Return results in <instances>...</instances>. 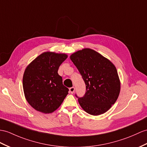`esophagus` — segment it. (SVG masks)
Listing matches in <instances>:
<instances>
[{
    "label": "esophagus",
    "mask_w": 147,
    "mask_h": 147,
    "mask_svg": "<svg viewBox=\"0 0 147 147\" xmlns=\"http://www.w3.org/2000/svg\"><path fill=\"white\" fill-rule=\"evenodd\" d=\"M69 90H70V92L71 93V94H74V91H75V87H70V88H69Z\"/></svg>",
    "instance_id": "esophagus-1"
}]
</instances>
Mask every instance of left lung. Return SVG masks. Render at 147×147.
Here are the masks:
<instances>
[{
	"instance_id": "1",
	"label": "left lung",
	"mask_w": 147,
	"mask_h": 147,
	"mask_svg": "<svg viewBox=\"0 0 147 147\" xmlns=\"http://www.w3.org/2000/svg\"><path fill=\"white\" fill-rule=\"evenodd\" d=\"M70 59L86 85L83 96L76 94L80 105L92 115L104 113L115 103L120 94V83L115 65L90 49L75 52Z\"/></svg>"
}]
</instances>
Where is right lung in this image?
Returning a JSON list of instances; mask_svg holds the SVG:
<instances>
[{
	"mask_svg": "<svg viewBox=\"0 0 147 147\" xmlns=\"http://www.w3.org/2000/svg\"><path fill=\"white\" fill-rule=\"evenodd\" d=\"M67 58L64 53L44 52L28 65L24 71L23 88L28 103L44 113L54 112L69 94L58 74L60 65Z\"/></svg>",
	"mask_w": 147,
	"mask_h": 147,
	"instance_id": "1",
	"label": "right lung"
}]
</instances>
